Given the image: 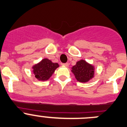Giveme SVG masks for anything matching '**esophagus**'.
<instances>
[{"instance_id": "esophagus-1", "label": "esophagus", "mask_w": 127, "mask_h": 127, "mask_svg": "<svg viewBox=\"0 0 127 127\" xmlns=\"http://www.w3.org/2000/svg\"><path fill=\"white\" fill-rule=\"evenodd\" d=\"M63 66L64 67H68V66H69V64H68V63H63Z\"/></svg>"}]
</instances>
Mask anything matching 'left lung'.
Instances as JSON below:
<instances>
[{
	"label": "left lung",
	"mask_w": 127,
	"mask_h": 127,
	"mask_svg": "<svg viewBox=\"0 0 127 127\" xmlns=\"http://www.w3.org/2000/svg\"><path fill=\"white\" fill-rule=\"evenodd\" d=\"M95 70V66L84 60L77 61L76 64L71 67V72L75 78L81 83H87L94 78Z\"/></svg>",
	"instance_id": "obj_1"
}]
</instances>
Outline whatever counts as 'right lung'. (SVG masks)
Listing matches in <instances>:
<instances>
[{
    "mask_svg": "<svg viewBox=\"0 0 127 127\" xmlns=\"http://www.w3.org/2000/svg\"><path fill=\"white\" fill-rule=\"evenodd\" d=\"M60 66L56 63H53L47 58H44L38 63L33 65L32 73L39 81H47L51 77L56 69Z\"/></svg>",
    "mask_w": 127,
    "mask_h": 127,
    "instance_id": "right-lung-1",
    "label": "right lung"
}]
</instances>
